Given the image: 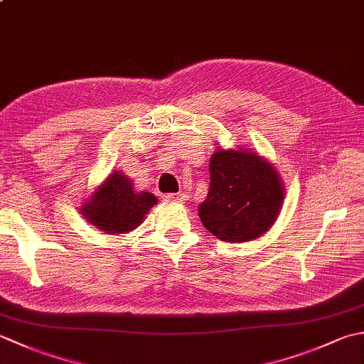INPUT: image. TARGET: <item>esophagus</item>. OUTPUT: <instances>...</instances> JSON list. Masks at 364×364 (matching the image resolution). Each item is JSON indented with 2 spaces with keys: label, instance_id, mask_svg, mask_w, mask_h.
I'll use <instances>...</instances> for the list:
<instances>
[{
  "label": "esophagus",
  "instance_id": "34e87169",
  "mask_svg": "<svg viewBox=\"0 0 364 364\" xmlns=\"http://www.w3.org/2000/svg\"><path fill=\"white\" fill-rule=\"evenodd\" d=\"M167 202H183V200H186V196L184 194H167L164 197Z\"/></svg>",
  "mask_w": 364,
  "mask_h": 364
}]
</instances>
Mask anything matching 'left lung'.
I'll list each match as a JSON object with an SVG mask.
<instances>
[{
	"label": "left lung",
	"mask_w": 364,
	"mask_h": 364,
	"mask_svg": "<svg viewBox=\"0 0 364 364\" xmlns=\"http://www.w3.org/2000/svg\"><path fill=\"white\" fill-rule=\"evenodd\" d=\"M210 189L198 206L208 231L225 242H245L274 225L284 191L275 168L245 150H219L210 162Z\"/></svg>",
	"instance_id": "obj_1"
}]
</instances>
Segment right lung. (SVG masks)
<instances>
[{"label":"right lung","instance_id":"obj_1","mask_svg":"<svg viewBox=\"0 0 364 364\" xmlns=\"http://www.w3.org/2000/svg\"><path fill=\"white\" fill-rule=\"evenodd\" d=\"M156 203L150 192H136L125 175L112 173L84 205L82 214L92 225L105 233H128L141 225L145 214Z\"/></svg>","mask_w":364,"mask_h":364}]
</instances>
